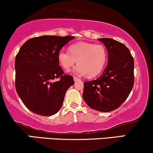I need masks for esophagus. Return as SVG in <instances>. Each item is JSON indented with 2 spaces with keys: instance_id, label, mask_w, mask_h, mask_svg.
I'll return each instance as SVG.
<instances>
[{
  "instance_id": "34e87169",
  "label": "esophagus",
  "mask_w": 153,
  "mask_h": 153,
  "mask_svg": "<svg viewBox=\"0 0 153 153\" xmlns=\"http://www.w3.org/2000/svg\"><path fill=\"white\" fill-rule=\"evenodd\" d=\"M73 78H74V82H77V81H79L80 80V79H79L78 77L74 76Z\"/></svg>"
}]
</instances>
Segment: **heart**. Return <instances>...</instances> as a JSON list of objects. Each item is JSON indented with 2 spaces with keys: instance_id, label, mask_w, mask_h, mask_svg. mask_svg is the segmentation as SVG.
<instances>
[{
  "instance_id": "1",
  "label": "heart",
  "mask_w": 153,
  "mask_h": 153,
  "mask_svg": "<svg viewBox=\"0 0 153 153\" xmlns=\"http://www.w3.org/2000/svg\"><path fill=\"white\" fill-rule=\"evenodd\" d=\"M107 56V50L103 45L80 42L71 45L69 51L60 50L57 59L59 65L66 71H69L77 62L79 65L74 67L73 72L77 75L87 74L92 77L103 70Z\"/></svg>"
}]
</instances>
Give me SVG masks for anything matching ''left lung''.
<instances>
[{"instance_id":"1","label":"left lung","mask_w":153,"mask_h":153,"mask_svg":"<svg viewBox=\"0 0 153 153\" xmlns=\"http://www.w3.org/2000/svg\"><path fill=\"white\" fill-rule=\"evenodd\" d=\"M108 52V65L96 80L84 83L83 99L101 112L118 108L128 97L134 84V60L128 49L111 38H100Z\"/></svg>"}]
</instances>
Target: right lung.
Segmentation results:
<instances>
[{
  "mask_svg": "<svg viewBox=\"0 0 153 153\" xmlns=\"http://www.w3.org/2000/svg\"><path fill=\"white\" fill-rule=\"evenodd\" d=\"M74 38L43 35L28 39L20 48L15 61L16 88L32 112L50 116L61 108L66 91L74 82L59 66L57 54Z\"/></svg>",
  "mask_w": 153,
  "mask_h": 153,
  "instance_id": "obj_1",
  "label": "right lung"
}]
</instances>
